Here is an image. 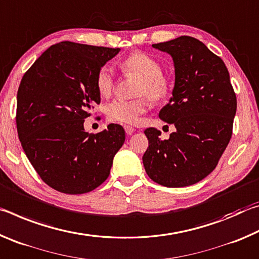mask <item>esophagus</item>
Returning a JSON list of instances; mask_svg holds the SVG:
<instances>
[{
	"instance_id": "esophagus-1",
	"label": "esophagus",
	"mask_w": 259,
	"mask_h": 259,
	"mask_svg": "<svg viewBox=\"0 0 259 259\" xmlns=\"http://www.w3.org/2000/svg\"><path fill=\"white\" fill-rule=\"evenodd\" d=\"M124 130H125V134L126 135H133L134 134V131H135V129L133 128V126H130V125H124Z\"/></svg>"
}]
</instances>
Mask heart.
<instances>
[{
	"label": "heart",
	"instance_id": "b5f03b06",
	"mask_svg": "<svg viewBox=\"0 0 259 259\" xmlns=\"http://www.w3.org/2000/svg\"><path fill=\"white\" fill-rule=\"evenodd\" d=\"M121 68L126 74H134L140 78L136 95L147 96L154 104L166 102L171 96L172 85L168 77L163 75V66L159 60L144 52H134L122 60ZM97 91L103 97H108L114 89L113 69L108 65L98 69L95 77ZM148 100L140 97L133 100L114 99L106 106L107 117L113 122L133 124L146 111Z\"/></svg>",
	"mask_w": 259,
	"mask_h": 259
}]
</instances>
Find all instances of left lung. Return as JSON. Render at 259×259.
Listing matches in <instances>:
<instances>
[{
	"label": "left lung",
	"mask_w": 259,
	"mask_h": 259,
	"mask_svg": "<svg viewBox=\"0 0 259 259\" xmlns=\"http://www.w3.org/2000/svg\"><path fill=\"white\" fill-rule=\"evenodd\" d=\"M171 55L175 64L172 97L159 117L176 126L169 139L147 128L148 147L143 163L152 181L184 187L202 181L216 168L230 143L236 96L224 61L192 36L153 45Z\"/></svg>",
	"instance_id": "left-lung-1"
}]
</instances>
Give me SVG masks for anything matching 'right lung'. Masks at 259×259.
Returning a JSON list of instances; mask_svg holds the SVG:
<instances>
[{
    "label": "right lung",
    "mask_w": 259,
    "mask_h": 259,
    "mask_svg": "<svg viewBox=\"0 0 259 259\" xmlns=\"http://www.w3.org/2000/svg\"><path fill=\"white\" fill-rule=\"evenodd\" d=\"M119 51L60 42L43 52L21 78L18 137L35 171L56 191L83 194L102 185L123 145L125 133L120 124L97 134L83 126L100 103L96 74Z\"/></svg>",
    "instance_id": "add662e5"
}]
</instances>
